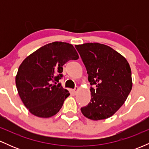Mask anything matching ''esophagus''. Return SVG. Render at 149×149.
<instances>
[{
	"mask_svg": "<svg viewBox=\"0 0 149 149\" xmlns=\"http://www.w3.org/2000/svg\"><path fill=\"white\" fill-rule=\"evenodd\" d=\"M78 87H76V88H75L73 90V93H74V94H76L77 92H78Z\"/></svg>",
	"mask_w": 149,
	"mask_h": 149,
	"instance_id": "esophagus-1",
	"label": "esophagus"
}]
</instances>
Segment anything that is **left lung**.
<instances>
[{
  "label": "left lung",
  "mask_w": 149,
  "mask_h": 149,
  "mask_svg": "<svg viewBox=\"0 0 149 149\" xmlns=\"http://www.w3.org/2000/svg\"><path fill=\"white\" fill-rule=\"evenodd\" d=\"M88 74L90 103L80 109L93 120L108 118L123 106L132 87L131 69L123 56L98 42L76 45Z\"/></svg>",
  "instance_id": "left-lung-1"
}]
</instances>
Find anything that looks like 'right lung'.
Instances as JSON below:
<instances>
[{
  "label": "right lung",
  "mask_w": 149,
  "mask_h": 149,
  "mask_svg": "<svg viewBox=\"0 0 149 149\" xmlns=\"http://www.w3.org/2000/svg\"><path fill=\"white\" fill-rule=\"evenodd\" d=\"M78 58L71 44L53 42L38 49L22 61L15 83L19 95L31 113L49 118L59 112L70 95L59 83L63 76L62 66Z\"/></svg>",
  "instance_id": "add662e5"
}]
</instances>
